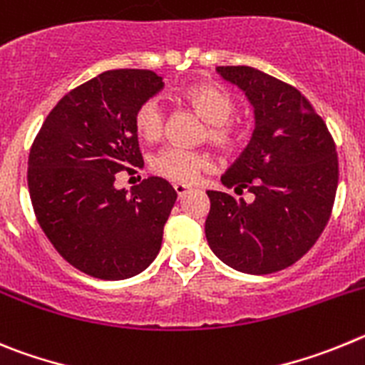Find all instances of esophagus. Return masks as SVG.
I'll return each mask as SVG.
<instances>
[{
  "mask_svg": "<svg viewBox=\"0 0 365 365\" xmlns=\"http://www.w3.org/2000/svg\"><path fill=\"white\" fill-rule=\"evenodd\" d=\"M175 190H176V195H178L180 198H183V196H185L187 192H190V187L189 185H183V183H175Z\"/></svg>",
  "mask_w": 365,
  "mask_h": 365,
  "instance_id": "esophagus-1",
  "label": "esophagus"
}]
</instances>
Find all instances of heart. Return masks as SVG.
<instances>
[{
  "label": "heart",
  "mask_w": 365,
  "mask_h": 365,
  "mask_svg": "<svg viewBox=\"0 0 365 365\" xmlns=\"http://www.w3.org/2000/svg\"><path fill=\"white\" fill-rule=\"evenodd\" d=\"M182 98L207 121L203 138L220 149H232L236 145L240 130L231 118L235 114L236 101L229 91L212 81H198L183 88ZM163 123H165V110L158 98L145 100L134 113L136 133L147 142H154L162 136ZM211 158L202 150H190L175 145L160 150L150 163L156 175L178 183L196 182L202 173L211 169Z\"/></svg>",
  "instance_id": "b5f03b06"
}]
</instances>
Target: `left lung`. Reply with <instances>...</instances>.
I'll return each instance as SVG.
<instances>
[{"label":"left lung","instance_id":"1","mask_svg":"<svg viewBox=\"0 0 365 365\" xmlns=\"http://www.w3.org/2000/svg\"><path fill=\"white\" fill-rule=\"evenodd\" d=\"M255 107V133L222 176L236 195L207 190L209 247L223 264L247 274L293 265L326 229L338 187L334 140L309 100L293 85L252 67H216Z\"/></svg>","mask_w":365,"mask_h":365}]
</instances>
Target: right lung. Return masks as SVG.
Masks as SVG:
<instances>
[{"label": "right lung", "mask_w": 365, "mask_h": 365, "mask_svg": "<svg viewBox=\"0 0 365 365\" xmlns=\"http://www.w3.org/2000/svg\"><path fill=\"white\" fill-rule=\"evenodd\" d=\"M162 88L153 71L101 72L65 94L34 138L27 182L39 227L88 277L130 278L162 247L173 185L150 176L130 195L114 187L120 170L143 165L134 113Z\"/></svg>", "instance_id": "obj_1"}]
</instances>
